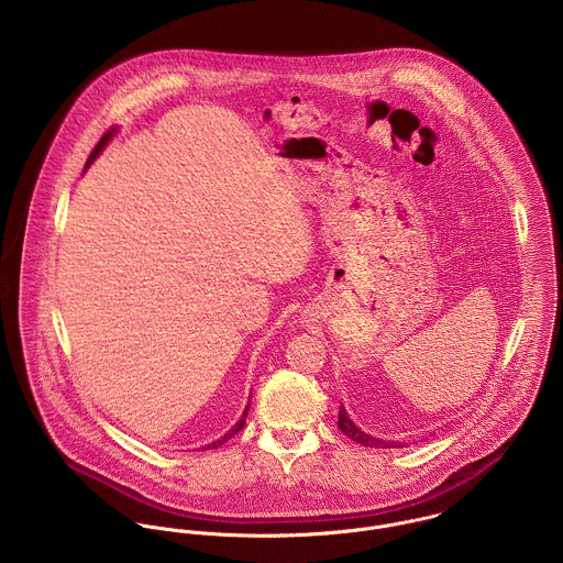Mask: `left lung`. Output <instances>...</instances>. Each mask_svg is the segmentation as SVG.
<instances>
[{
  "mask_svg": "<svg viewBox=\"0 0 563 563\" xmlns=\"http://www.w3.org/2000/svg\"><path fill=\"white\" fill-rule=\"evenodd\" d=\"M339 428H341L352 441H356V443H361V445H367V448H401V443H390V441H382V439H375V437L365 434L361 428L354 426V421L347 417V412H345L343 406H341V410H339Z\"/></svg>",
  "mask_w": 563,
  "mask_h": 563,
  "instance_id": "8db88e82",
  "label": "left lung"
}]
</instances>
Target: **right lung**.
<instances>
[{
  "mask_svg": "<svg viewBox=\"0 0 563 563\" xmlns=\"http://www.w3.org/2000/svg\"><path fill=\"white\" fill-rule=\"evenodd\" d=\"M111 135H113V131H107V133H104V135H102V137H100V142H98V144H96V148H93V151H91V155H89V159H87V164H89V162H91V159H93V157H96V155H98V153H100V151H102V146H104V144H107V142H109V137H111ZM246 412H249V404H246V410H244V412H242V417H240V421H238V423H235V426H233V428H231V430H229V432H227V434H224V437H222V439H218V441H213V443H211V448H218V445H222V443H224V441H229V439H231V437H233V434H238V432H240V430H242V428H244V421H246Z\"/></svg>",
  "mask_w": 563,
  "mask_h": 563,
  "instance_id": "right-lung-1",
  "label": "right lung"
}]
</instances>
